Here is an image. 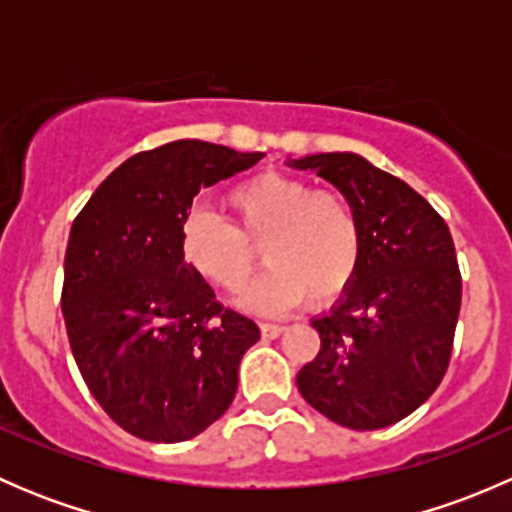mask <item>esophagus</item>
<instances>
[{
  "label": "esophagus",
  "instance_id": "esophagus-1",
  "mask_svg": "<svg viewBox=\"0 0 512 512\" xmlns=\"http://www.w3.org/2000/svg\"><path fill=\"white\" fill-rule=\"evenodd\" d=\"M260 332L265 339H277L282 332H285V327H282V324H262Z\"/></svg>",
  "mask_w": 512,
  "mask_h": 512
}]
</instances>
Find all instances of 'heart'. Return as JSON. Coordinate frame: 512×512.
<instances>
[{
    "label": "heart",
    "mask_w": 512,
    "mask_h": 512,
    "mask_svg": "<svg viewBox=\"0 0 512 512\" xmlns=\"http://www.w3.org/2000/svg\"><path fill=\"white\" fill-rule=\"evenodd\" d=\"M235 227L208 210H190L180 225V255L193 272L225 292H240L255 270L259 245L267 270L242 307L280 314L304 297L334 302L352 287L361 262V225L334 190H314L292 175L257 173L227 190Z\"/></svg>",
    "instance_id": "heart-1"
}]
</instances>
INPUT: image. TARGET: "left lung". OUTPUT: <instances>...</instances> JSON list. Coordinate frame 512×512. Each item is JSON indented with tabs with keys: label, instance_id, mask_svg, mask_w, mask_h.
Segmentation results:
<instances>
[{
	"label": "left lung",
	"instance_id": "1",
	"mask_svg": "<svg viewBox=\"0 0 512 512\" xmlns=\"http://www.w3.org/2000/svg\"><path fill=\"white\" fill-rule=\"evenodd\" d=\"M332 183L361 225L352 287L312 319L322 349L297 374L309 406L339 426L376 431L416 411L448 369L461 272L441 215L359 153L287 158Z\"/></svg>",
	"mask_w": 512,
	"mask_h": 512
}]
</instances>
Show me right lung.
<instances>
[{
    "instance_id": "obj_1",
    "label": "right lung",
    "mask_w": 512,
    "mask_h": 512,
    "mask_svg": "<svg viewBox=\"0 0 512 512\" xmlns=\"http://www.w3.org/2000/svg\"><path fill=\"white\" fill-rule=\"evenodd\" d=\"M262 156L165 143L118 165L71 225L61 292L71 352L101 409L143 441L195 438L235 399L260 327L190 270L180 225L200 190Z\"/></svg>"
}]
</instances>
